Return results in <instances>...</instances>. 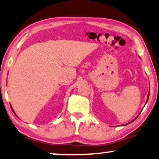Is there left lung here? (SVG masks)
I'll use <instances>...</instances> for the list:
<instances>
[{
  "instance_id": "left-lung-1",
  "label": "left lung",
  "mask_w": 159,
  "mask_h": 159,
  "mask_svg": "<svg viewBox=\"0 0 159 159\" xmlns=\"http://www.w3.org/2000/svg\"><path fill=\"white\" fill-rule=\"evenodd\" d=\"M149 90H150V89H149ZM149 94H150V91H149V92H148V97H147V101H146V103H147V102H148V98H149ZM139 115H138V116H137V117H136V118H135L134 120H132V121H131V122H129V123H128V124H124V125H122V126H126V125H128V124H130V123H132V122H133V121H134V120H136V119H137V117H138V116H139Z\"/></svg>"
}]
</instances>
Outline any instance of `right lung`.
Listing matches in <instances>:
<instances>
[{
    "label": "right lung",
    "instance_id": "add662e5",
    "mask_svg": "<svg viewBox=\"0 0 159 159\" xmlns=\"http://www.w3.org/2000/svg\"><path fill=\"white\" fill-rule=\"evenodd\" d=\"M11 108H12V107H11Z\"/></svg>",
    "mask_w": 159,
    "mask_h": 159
}]
</instances>
